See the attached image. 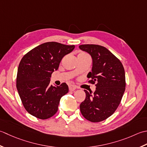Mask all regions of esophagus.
Here are the masks:
<instances>
[{"mask_svg": "<svg viewBox=\"0 0 147 147\" xmlns=\"http://www.w3.org/2000/svg\"><path fill=\"white\" fill-rule=\"evenodd\" d=\"M76 86H75L74 85H70L69 86V90L71 91H74L76 89Z\"/></svg>", "mask_w": 147, "mask_h": 147, "instance_id": "esophagus-1", "label": "esophagus"}]
</instances>
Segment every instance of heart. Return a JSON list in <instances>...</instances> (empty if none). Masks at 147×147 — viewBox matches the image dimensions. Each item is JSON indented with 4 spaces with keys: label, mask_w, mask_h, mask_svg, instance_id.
Returning a JSON list of instances; mask_svg holds the SVG:
<instances>
[{
    "label": "heart",
    "mask_w": 147,
    "mask_h": 147,
    "mask_svg": "<svg viewBox=\"0 0 147 147\" xmlns=\"http://www.w3.org/2000/svg\"><path fill=\"white\" fill-rule=\"evenodd\" d=\"M81 54H85V53H81Z\"/></svg>",
    "instance_id": "b5f03b06"
}]
</instances>
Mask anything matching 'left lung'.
Returning a JSON list of instances; mask_svg holds the SVG:
<instances>
[{"label": "left lung", "instance_id": "8db88e82", "mask_svg": "<svg viewBox=\"0 0 147 147\" xmlns=\"http://www.w3.org/2000/svg\"><path fill=\"white\" fill-rule=\"evenodd\" d=\"M79 49L91 55V71L89 82L96 84L93 94L84 90L86 99L80 105L84 117L92 122L104 121L115 112L125 88V71L121 61L106 47L96 44H84Z\"/></svg>", "mask_w": 147, "mask_h": 147}]
</instances>
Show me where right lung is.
I'll return each instance as SVG.
<instances>
[{"label":"right lung","instance_id":"obj_1","mask_svg":"<svg viewBox=\"0 0 147 147\" xmlns=\"http://www.w3.org/2000/svg\"><path fill=\"white\" fill-rule=\"evenodd\" d=\"M75 46L56 42L42 44L30 51L18 68L16 88L24 107L30 114L40 119L51 117L58 111L61 98L68 92L66 83L50 85V77L58 69L63 56Z\"/></svg>","mask_w":147,"mask_h":147}]
</instances>
